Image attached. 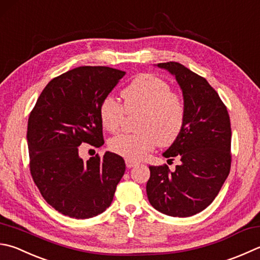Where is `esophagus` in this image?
<instances>
[{
    "instance_id": "obj_1",
    "label": "esophagus",
    "mask_w": 260,
    "mask_h": 260,
    "mask_svg": "<svg viewBox=\"0 0 260 260\" xmlns=\"http://www.w3.org/2000/svg\"><path fill=\"white\" fill-rule=\"evenodd\" d=\"M137 164V161H135V160H132V159H125V165H126V168L128 169H131V168H134V166Z\"/></svg>"
}]
</instances>
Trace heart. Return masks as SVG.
<instances>
[{"mask_svg":"<svg viewBox=\"0 0 260 260\" xmlns=\"http://www.w3.org/2000/svg\"><path fill=\"white\" fill-rule=\"evenodd\" d=\"M124 106L113 97H106L100 107V117L110 132L120 129L125 112L140 113L135 134H122L110 140V149L132 160L144 158L159 144L168 146L183 129L185 107L183 100L172 91L161 78L145 73L132 80L122 91Z\"/></svg>","mask_w":260,"mask_h":260,"instance_id":"obj_1","label":"heart"}]
</instances>
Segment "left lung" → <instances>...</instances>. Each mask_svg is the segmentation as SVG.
Here are the masks:
<instances>
[{
	"instance_id": "left-lung-1",
	"label": "left lung",
	"mask_w": 260,
	"mask_h": 260,
	"mask_svg": "<svg viewBox=\"0 0 260 260\" xmlns=\"http://www.w3.org/2000/svg\"><path fill=\"white\" fill-rule=\"evenodd\" d=\"M175 77L185 107L183 129L163 153L178 157L175 171L149 166L147 197L158 212L189 217L213 203L231 169V123L226 106L205 78L178 62L158 63Z\"/></svg>"
}]
</instances>
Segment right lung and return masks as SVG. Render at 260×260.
<instances>
[{"instance_id":"1","label":"right lung","mask_w":260,"mask_h":260,"mask_svg":"<svg viewBox=\"0 0 260 260\" xmlns=\"http://www.w3.org/2000/svg\"><path fill=\"white\" fill-rule=\"evenodd\" d=\"M124 71L79 67L44 88L28 119L27 143L32 180L48 205L85 219L110 207L124 174L121 156L106 151L84 160L79 147L104 144L100 107Z\"/></svg>"}]
</instances>
